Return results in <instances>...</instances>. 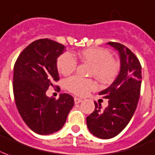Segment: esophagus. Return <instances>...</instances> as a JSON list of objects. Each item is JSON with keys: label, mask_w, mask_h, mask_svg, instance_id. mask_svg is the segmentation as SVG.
I'll return each mask as SVG.
<instances>
[{"label": "esophagus", "mask_w": 155, "mask_h": 155, "mask_svg": "<svg viewBox=\"0 0 155 155\" xmlns=\"http://www.w3.org/2000/svg\"><path fill=\"white\" fill-rule=\"evenodd\" d=\"M74 101H75V104H79L83 100L81 98H79V97H75V98H74Z\"/></svg>", "instance_id": "obj_1"}]
</instances>
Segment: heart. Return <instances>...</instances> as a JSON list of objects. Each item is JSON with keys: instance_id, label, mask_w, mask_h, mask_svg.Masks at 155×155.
<instances>
[{"instance_id": "b5f03b06", "label": "heart", "mask_w": 155, "mask_h": 155, "mask_svg": "<svg viewBox=\"0 0 155 155\" xmlns=\"http://www.w3.org/2000/svg\"><path fill=\"white\" fill-rule=\"evenodd\" d=\"M79 58L84 62L92 65L91 75H94L103 83L111 82L120 71V64L111 57L109 50L104 48H88L78 54ZM77 62L69 53L58 57L57 67L58 71L64 75L72 73L76 68ZM66 87L70 92L79 96H85L88 92L97 88L93 80L72 76L66 80Z\"/></svg>"}]
</instances>
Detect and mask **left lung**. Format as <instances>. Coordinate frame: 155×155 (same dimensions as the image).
I'll list each match as a JSON object with an SVG mask.
<instances>
[{"label": "left lung", "instance_id": "obj_1", "mask_svg": "<svg viewBox=\"0 0 155 155\" xmlns=\"http://www.w3.org/2000/svg\"><path fill=\"white\" fill-rule=\"evenodd\" d=\"M119 52L120 71L114 81L99 95L108 99V106L102 110L101 104L94 101V111L86 118L92 134L110 139L122 132L132 119L140 97L141 66L135 54L124 45L108 42Z\"/></svg>", "mask_w": 155, "mask_h": 155}]
</instances>
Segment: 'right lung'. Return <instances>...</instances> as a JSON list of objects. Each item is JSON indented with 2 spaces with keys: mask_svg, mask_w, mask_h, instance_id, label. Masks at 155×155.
Listing matches in <instances>:
<instances>
[{
  "mask_svg": "<svg viewBox=\"0 0 155 155\" xmlns=\"http://www.w3.org/2000/svg\"><path fill=\"white\" fill-rule=\"evenodd\" d=\"M65 49L56 41L40 39L23 49L14 67L13 90L18 110L26 124L41 135L61 129L75 104L67 93H61L58 99L46 95L59 80L57 59Z\"/></svg>",
  "mask_w": 155,
  "mask_h": 155,
  "instance_id": "right-lung-1",
  "label": "right lung"
}]
</instances>
